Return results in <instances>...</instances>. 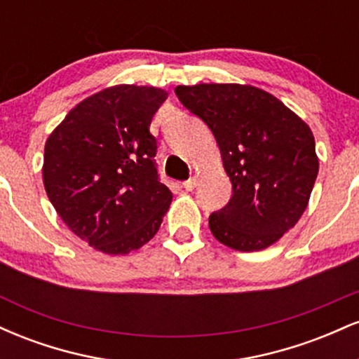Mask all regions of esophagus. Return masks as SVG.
Segmentation results:
<instances>
[{"mask_svg": "<svg viewBox=\"0 0 359 359\" xmlns=\"http://www.w3.org/2000/svg\"><path fill=\"white\" fill-rule=\"evenodd\" d=\"M196 185H197V179H196V177H191L189 180H185V182L182 184V187L185 189V191H192Z\"/></svg>", "mask_w": 359, "mask_h": 359, "instance_id": "esophagus-1", "label": "esophagus"}]
</instances>
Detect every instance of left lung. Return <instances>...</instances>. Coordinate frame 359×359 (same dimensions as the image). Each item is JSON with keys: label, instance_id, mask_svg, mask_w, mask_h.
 Returning a JSON list of instances; mask_svg holds the SVG:
<instances>
[{"label": "left lung", "instance_id": "1", "mask_svg": "<svg viewBox=\"0 0 359 359\" xmlns=\"http://www.w3.org/2000/svg\"><path fill=\"white\" fill-rule=\"evenodd\" d=\"M175 94L212 131L233 185L229 203L209 216L214 238L238 251L269 248L309 204L319 172L311 128L253 86H177Z\"/></svg>", "mask_w": 359, "mask_h": 359}]
</instances>
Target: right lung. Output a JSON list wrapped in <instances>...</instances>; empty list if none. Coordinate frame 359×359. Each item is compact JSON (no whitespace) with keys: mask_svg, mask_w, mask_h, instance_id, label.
Listing matches in <instances>:
<instances>
[{"mask_svg":"<svg viewBox=\"0 0 359 359\" xmlns=\"http://www.w3.org/2000/svg\"><path fill=\"white\" fill-rule=\"evenodd\" d=\"M165 90L113 86L81 101L45 143L43 185L62 221L108 255L142 248L172 192L156 172L150 123Z\"/></svg>","mask_w":359,"mask_h":359,"instance_id":"1","label":"right lung"}]
</instances>
